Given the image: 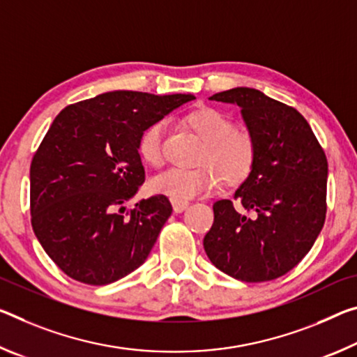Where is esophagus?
Listing matches in <instances>:
<instances>
[{"instance_id":"esophagus-1","label":"esophagus","mask_w":357,"mask_h":357,"mask_svg":"<svg viewBox=\"0 0 357 357\" xmlns=\"http://www.w3.org/2000/svg\"><path fill=\"white\" fill-rule=\"evenodd\" d=\"M172 205L174 213H183L185 208L189 206V202L188 200H172Z\"/></svg>"}]
</instances>
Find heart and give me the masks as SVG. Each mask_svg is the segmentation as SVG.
<instances>
[{"instance_id": "1", "label": "heart", "mask_w": 357, "mask_h": 357, "mask_svg": "<svg viewBox=\"0 0 357 357\" xmlns=\"http://www.w3.org/2000/svg\"><path fill=\"white\" fill-rule=\"evenodd\" d=\"M188 126L203 143L197 168H172L151 181V190L172 200H189L216 188L220 178L227 185H240L251 176L257 160V143L251 132L236 128L231 119L216 107H199L184 116ZM165 122L149 123L138 138V154L148 165L163 163Z\"/></svg>"}]
</instances>
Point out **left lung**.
<instances>
[{"instance_id": "8db88e82", "label": "left lung", "mask_w": 357, "mask_h": 357, "mask_svg": "<svg viewBox=\"0 0 357 357\" xmlns=\"http://www.w3.org/2000/svg\"><path fill=\"white\" fill-rule=\"evenodd\" d=\"M209 100L238 105L256 138L257 160L234 199L213 205L203 238L213 265L235 280L280 278L307 256L326 220L327 158L305 117L260 90L236 87Z\"/></svg>"}]
</instances>
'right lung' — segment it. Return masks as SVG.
<instances>
[{"label":"right lung","instance_id":"1","mask_svg":"<svg viewBox=\"0 0 357 357\" xmlns=\"http://www.w3.org/2000/svg\"><path fill=\"white\" fill-rule=\"evenodd\" d=\"M194 98L116 90L54 119L30 167L31 225L70 278L109 284L148 259L173 208L165 195L123 206L144 183L138 138Z\"/></svg>","mask_w":357,"mask_h":357}]
</instances>
